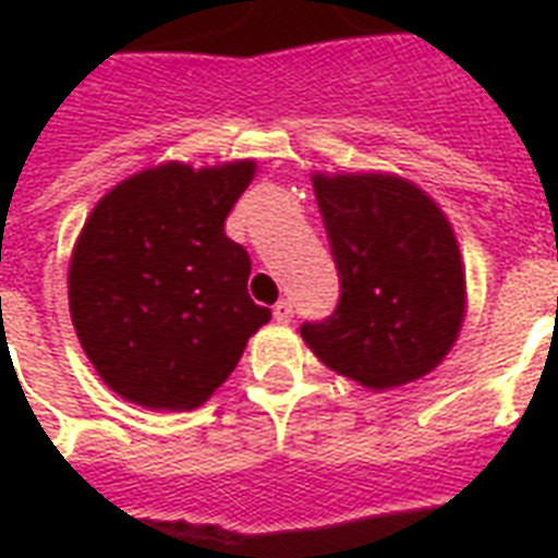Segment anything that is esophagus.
I'll list each match as a JSON object with an SVG mask.
<instances>
[{
    "label": "esophagus",
    "mask_w": 558,
    "mask_h": 558,
    "mask_svg": "<svg viewBox=\"0 0 558 558\" xmlns=\"http://www.w3.org/2000/svg\"><path fill=\"white\" fill-rule=\"evenodd\" d=\"M271 315H275V322L289 324L292 322V304L289 301H278V304L271 306Z\"/></svg>",
    "instance_id": "34e87169"
}]
</instances>
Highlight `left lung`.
Segmentation results:
<instances>
[{"label":"left lung","mask_w":558,"mask_h":558,"mask_svg":"<svg viewBox=\"0 0 558 558\" xmlns=\"http://www.w3.org/2000/svg\"><path fill=\"white\" fill-rule=\"evenodd\" d=\"M332 260L336 313L304 324L306 348L362 388L432 373L466 318V269L440 205L397 173H313Z\"/></svg>","instance_id":"obj_1"}]
</instances>
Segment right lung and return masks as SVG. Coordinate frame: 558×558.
<instances>
[{
    "instance_id": "right-lung-1",
    "label": "right lung",
    "mask_w": 558,
    "mask_h": 558,
    "mask_svg": "<svg viewBox=\"0 0 558 558\" xmlns=\"http://www.w3.org/2000/svg\"><path fill=\"white\" fill-rule=\"evenodd\" d=\"M252 159L193 170L165 161L104 193L69 263L83 353L126 402L191 411L231 376L271 313L248 298L252 260L226 217Z\"/></svg>"
}]
</instances>
